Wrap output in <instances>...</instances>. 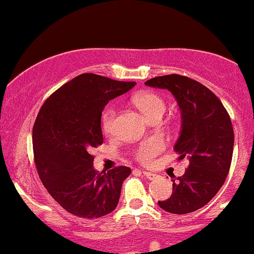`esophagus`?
<instances>
[{
  "mask_svg": "<svg viewBox=\"0 0 254 254\" xmlns=\"http://www.w3.org/2000/svg\"><path fill=\"white\" fill-rule=\"evenodd\" d=\"M142 174L149 180H154L155 178H158V174H155V173H152V172H145V170H143Z\"/></svg>",
  "mask_w": 254,
  "mask_h": 254,
  "instance_id": "obj_1",
  "label": "esophagus"
}]
</instances>
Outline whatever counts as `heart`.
I'll return each mask as SVG.
<instances>
[{
  "instance_id": "obj_1",
  "label": "heart",
  "mask_w": 254,
  "mask_h": 254,
  "mask_svg": "<svg viewBox=\"0 0 254 254\" xmlns=\"http://www.w3.org/2000/svg\"><path fill=\"white\" fill-rule=\"evenodd\" d=\"M133 102L144 114V116L148 120L157 116V115H163L165 112V109H167V104H165L164 100L158 94H154V92H142V94L135 95L133 97ZM116 115V106L107 107L104 114H102L101 127L105 134L110 135L114 132ZM165 147H167V143H165L164 138L160 137V135H153V137L140 142L135 147V149L133 150V157L140 164L148 165L160 153L164 152Z\"/></svg>"
}]
</instances>
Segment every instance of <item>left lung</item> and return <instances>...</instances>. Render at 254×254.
Listing matches in <instances>:
<instances>
[{
	"label": "left lung",
	"instance_id": "obj_1",
	"mask_svg": "<svg viewBox=\"0 0 254 254\" xmlns=\"http://www.w3.org/2000/svg\"><path fill=\"white\" fill-rule=\"evenodd\" d=\"M145 85L169 90L177 99L183 125L174 150L178 160L189 159L185 174L173 180L172 196L158 205L178 215L196 211L217 194L230 172L235 140L230 115L211 90L188 76L163 75Z\"/></svg>",
	"mask_w": 254,
	"mask_h": 254
}]
</instances>
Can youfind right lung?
Wrapping results in <instances>:
<instances>
[{
	"instance_id": "1",
	"label": "right lung",
	"mask_w": 254,
	"mask_h": 254,
	"mask_svg": "<svg viewBox=\"0 0 254 254\" xmlns=\"http://www.w3.org/2000/svg\"><path fill=\"white\" fill-rule=\"evenodd\" d=\"M134 85L86 72L60 86L42 105L32 134L34 163L45 189L67 212L96 218L116 209L130 168L96 172L92 149L104 142V107Z\"/></svg>"
}]
</instances>
